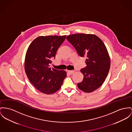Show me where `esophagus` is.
<instances>
[{"label": "esophagus", "instance_id": "esophagus-1", "mask_svg": "<svg viewBox=\"0 0 132 132\" xmlns=\"http://www.w3.org/2000/svg\"><path fill=\"white\" fill-rule=\"evenodd\" d=\"M68 73H69L70 75H72V74H73V73H74V72H75V70H68Z\"/></svg>", "mask_w": 132, "mask_h": 132}]
</instances>
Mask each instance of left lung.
I'll list each match as a JSON object with an SVG mask.
<instances>
[{"instance_id":"left-lung-1","label":"left lung","mask_w":132,"mask_h":132,"mask_svg":"<svg viewBox=\"0 0 132 132\" xmlns=\"http://www.w3.org/2000/svg\"><path fill=\"white\" fill-rule=\"evenodd\" d=\"M66 38L79 56L87 57V66L80 70L84 79L78 84V88L86 93L95 90L103 85L110 68V58L105 45L94 35L77 34Z\"/></svg>"}]
</instances>
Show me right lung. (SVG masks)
<instances>
[{
	"mask_svg": "<svg viewBox=\"0 0 132 132\" xmlns=\"http://www.w3.org/2000/svg\"><path fill=\"white\" fill-rule=\"evenodd\" d=\"M63 36H40L36 38L27 50L24 68L28 79L36 89L45 94L60 89L67 77L64 70L50 68L52 60L65 40Z\"/></svg>",
	"mask_w": 132,
	"mask_h": 132,
	"instance_id": "obj_1",
	"label": "right lung"
}]
</instances>
